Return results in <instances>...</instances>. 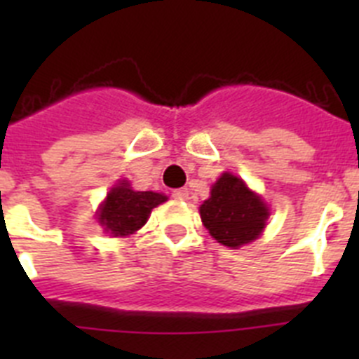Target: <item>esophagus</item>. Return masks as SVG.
I'll list each match as a JSON object with an SVG mask.
<instances>
[{"mask_svg":"<svg viewBox=\"0 0 359 359\" xmlns=\"http://www.w3.org/2000/svg\"><path fill=\"white\" fill-rule=\"evenodd\" d=\"M172 198L177 199V201H185V199H189V190H187V189L174 190Z\"/></svg>","mask_w":359,"mask_h":359,"instance_id":"obj_1","label":"esophagus"}]
</instances>
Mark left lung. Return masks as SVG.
Returning <instances> with one entry per match:
<instances>
[{
  "instance_id": "obj_1",
  "label": "left lung",
  "mask_w": 359,
  "mask_h": 359,
  "mask_svg": "<svg viewBox=\"0 0 359 359\" xmlns=\"http://www.w3.org/2000/svg\"><path fill=\"white\" fill-rule=\"evenodd\" d=\"M199 214L208 233L228 248L255 241L269 217L261 196L231 172H223L212 185L210 198L199 207Z\"/></svg>"
}]
</instances>
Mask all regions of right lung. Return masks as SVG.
<instances>
[{"mask_svg": "<svg viewBox=\"0 0 359 359\" xmlns=\"http://www.w3.org/2000/svg\"><path fill=\"white\" fill-rule=\"evenodd\" d=\"M167 201V196L158 192H138L129 182L122 180L107 192L106 199L97 212L100 226L111 237H128L147 223L149 214Z\"/></svg>", "mask_w": 359, "mask_h": 359, "instance_id": "add662e5", "label": "right lung"}]
</instances>
